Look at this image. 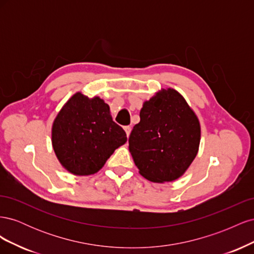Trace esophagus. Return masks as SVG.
Returning <instances> with one entry per match:
<instances>
[{
	"instance_id": "1",
	"label": "esophagus",
	"mask_w": 254,
	"mask_h": 254,
	"mask_svg": "<svg viewBox=\"0 0 254 254\" xmlns=\"http://www.w3.org/2000/svg\"><path fill=\"white\" fill-rule=\"evenodd\" d=\"M124 130L126 131L127 136H129L130 132H131V127H130V126H125V127H124Z\"/></svg>"
}]
</instances>
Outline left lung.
<instances>
[{
    "label": "left lung",
    "instance_id": "1",
    "mask_svg": "<svg viewBox=\"0 0 254 254\" xmlns=\"http://www.w3.org/2000/svg\"><path fill=\"white\" fill-rule=\"evenodd\" d=\"M140 119L129 136V151L139 173L156 183L180 178L200 144V123L194 110L178 91L161 89L143 103Z\"/></svg>",
    "mask_w": 254,
    "mask_h": 254
}]
</instances>
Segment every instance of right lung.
Returning a JSON list of instances; mask_svg holds the SVG:
<instances>
[{"label":"right lung","mask_w":254,"mask_h":254,"mask_svg":"<svg viewBox=\"0 0 254 254\" xmlns=\"http://www.w3.org/2000/svg\"><path fill=\"white\" fill-rule=\"evenodd\" d=\"M127 142L114 123L108 104L77 92L64 105L52 126V145L60 164L75 176H89L105 165Z\"/></svg>","instance_id":"obj_1"}]
</instances>
